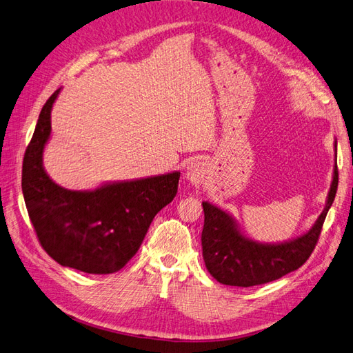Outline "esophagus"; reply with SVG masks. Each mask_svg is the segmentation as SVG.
<instances>
[{
    "mask_svg": "<svg viewBox=\"0 0 353 353\" xmlns=\"http://www.w3.org/2000/svg\"><path fill=\"white\" fill-rule=\"evenodd\" d=\"M208 176V165L203 160H193L185 169V178L192 183L193 185H200L205 183Z\"/></svg>",
    "mask_w": 353,
    "mask_h": 353,
    "instance_id": "obj_1",
    "label": "esophagus"
}]
</instances>
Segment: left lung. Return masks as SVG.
<instances>
[{"instance_id":"obj_1","label":"left lung","mask_w":353,"mask_h":353,"mask_svg":"<svg viewBox=\"0 0 353 353\" xmlns=\"http://www.w3.org/2000/svg\"><path fill=\"white\" fill-rule=\"evenodd\" d=\"M337 153V141H336ZM337 161L327 203L309 232L281 243L256 242L242 233L234 218L224 209L202 202L205 224L202 232V251L208 272L224 285L254 287L282 278L306 263L315 250L322 224L325 221L337 193Z\"/></svg>"}]
</instances>
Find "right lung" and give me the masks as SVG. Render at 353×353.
Segmentation results:
<instances>
[{
    "instance_id": "obj_1",
    "label": "right lung",
    "mask_w": 353,
    "mask_h": 353,
    "mask_svg": "<svg viewBox=\"0 0 353 353\" xmlns=\"http://www.w3.org/2000/svg\"><path fill=\"white\" fill-rule=\"evenodd\" d=\"M61 89L47 99L25 151L22 192L44 251L63 268L92 274L119 272L135 255L156 214L174 200L179 172L68 190L47 175L43 153Z\"/></svg>"
}]
</instances>
